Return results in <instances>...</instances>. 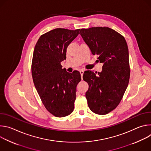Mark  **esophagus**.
Segmentation results:
<instances>
[{"instance_id":"1","label":"esophagus","mask_w":151,"mask_h":151,"mask_svg":"<svg viewBox=\"0 0 151 151\" xmlns=\"http://www.w3.org/2000/svg\"><path fill=\"white\" fill-rule=\"evenodd\" d=\"M83 72H84V70H79V72H80V73H81V78L82 79V77H83Z\"/></svg>"}]
</instances>
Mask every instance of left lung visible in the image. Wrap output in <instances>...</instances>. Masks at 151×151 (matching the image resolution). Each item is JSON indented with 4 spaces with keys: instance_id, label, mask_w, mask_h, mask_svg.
<instances>
[{
    "instance_id": "left-lung-1",
    "label": "left lung",
    "mask_w": 151,
    "mask_h": 151,
    "mask_svg": "<svg viewBox=\"0 0 151 151\" xmlns=\"http://www.w3.org/2000/svg\"><path fill=\"white\" fill-rule=\"evenodd\" d=\"M79 34L92 54L97 55L103 64L101 72L83 73V79L89 85L85 93L88 105L96 114H107L119 104L128 85L130 69L126 40L107 27L82 29Z\"/></svg>"
}]
</instances>
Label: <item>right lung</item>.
<instances>
[{"label": "right lung", "mask_w": 151, "mask_h": 151, "mask_svg": "<svg viewBox=\"0 0 151 151\" xmlns=\"http://www.w3.org/2000/svg\"><path fill=\"white\" fill-rule=\"evenodd\" d=\"M79 30H52L39 37L34 49L32 75L35 88L45 108L56 117L66 116L74 109L81 74L63 69L61 62L66 58L67 48Z\"/></svg>", "instance_id": "add662e5"}]
</instances>
